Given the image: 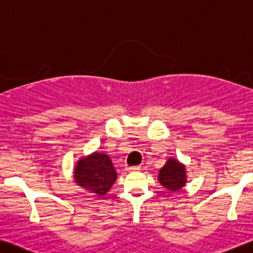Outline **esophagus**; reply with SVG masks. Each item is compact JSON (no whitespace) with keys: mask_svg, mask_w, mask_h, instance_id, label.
Wrapping results in <instances>:
<instances>
[{"mask_svg":"<svg viewBox=\"0 0 253 253\" xmlns=\"http://www.w3.org/2000/svg\"><path fill=\"white\" fill-rule=\"evenodd\" d=\"M126 170L128 172H137V171L141 170V168H139V167H129V168H127Z\"/></svg>","mask_w":253,"mask_h":253,"instance_id":"obj_1","label":"esophagus"}]
</instances>
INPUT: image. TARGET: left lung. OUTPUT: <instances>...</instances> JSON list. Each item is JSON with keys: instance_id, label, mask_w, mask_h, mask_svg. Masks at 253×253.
<instances>
[{"instance_id": "obj_1", "label": "left lung", "mask_w": 253, "mask_h": 253, "mask_svg": "<svg viewBox=\"0 0 253 253\" xmlns=\"http://www.w3.org/2000/svg\"><path fill=\"white\" fill-rule=\"evenodd\" d=\"M159 181L169 191H178L187 182L186 167L178 160L170 158L159 171Z\"/></svg>"}]
</instances>
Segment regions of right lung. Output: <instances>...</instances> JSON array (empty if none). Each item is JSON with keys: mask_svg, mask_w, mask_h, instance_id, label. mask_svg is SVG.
I'll list each match as a JSON object with an SVG mask.
<instances>
[{"mask_svg": "<svg viewBox=\"0 0 253 253\" xmlns=\"http://www.w3.org/2000/svg\"><path fill=\"white\" fill-rule=\"evenodd\" d=\"M117 179V172L109 156L94 152L80 159L74 169V180L92 196L106 195Z\"/></svg>", "mask_w": 253, "mask_h": 253, "instance_id": "obj_1", "label": "right lung"}]
</instances>
